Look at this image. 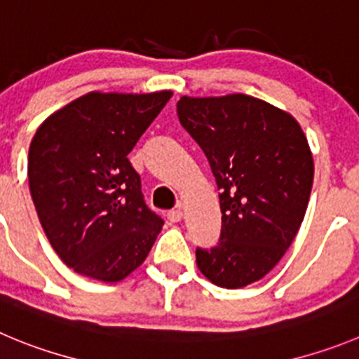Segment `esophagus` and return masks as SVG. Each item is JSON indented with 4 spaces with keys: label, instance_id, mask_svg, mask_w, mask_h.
<instances>
[{
    "label": "esophagus",
    "instance_id": "34e87169",
    "mask_svg": "<svg viewBox=\"0 0 359 359\" xmlns=\"http://www.w3.org/2000/svg\"><path fill=\"white\" fill-rule=\"evenodd\" d=\"M182 217H184L182 209H173V210H170V212H168V219L172 221V223H179Z\"/></svg>",
    "mask_w": 359,
    "mask_h": 359
}]
</instances>
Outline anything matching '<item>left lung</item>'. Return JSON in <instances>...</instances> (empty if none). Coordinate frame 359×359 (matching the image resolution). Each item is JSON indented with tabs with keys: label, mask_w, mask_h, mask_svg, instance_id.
Instances as JSON below:
<instances>
[{
	"label": "left lung",
	"mask_w": 359,
	"mask_h": 359,
	"mask_svg": "<svg viewBox=\"0 0 359 359\" xmlns=\"http://www.w3.org/2000/svg\"><path fill=\"white\" fill-rule=\"evenodd\" d=\"M177 113L221 191L219 243L196 250L200 273L223 289L262 280L292 244L310 200L313 157L299 122L244 93L182 95Z\"/></svg>",
	"instance_id": "1"
}]
</instances>
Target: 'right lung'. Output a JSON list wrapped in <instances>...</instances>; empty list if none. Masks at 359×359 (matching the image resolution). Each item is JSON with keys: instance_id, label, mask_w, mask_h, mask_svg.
<instances>
[{"instance_id": "add662e5", "label": "right lung", "mask_w": 359, "mask_h": 359, "mask_svg": "<svg viewBox=\"0 0 359 359\" xmlns=\"http://www.w3.org/2000/svg\"><path fill=\"white\" fill-rule=\"evenodd\" d=\"M172 95L90 92L36 129L29 193L53 250L81 276L116 283L152 250L164 221L143 202L127 154Z\"/></svg>"}]
</instances>
